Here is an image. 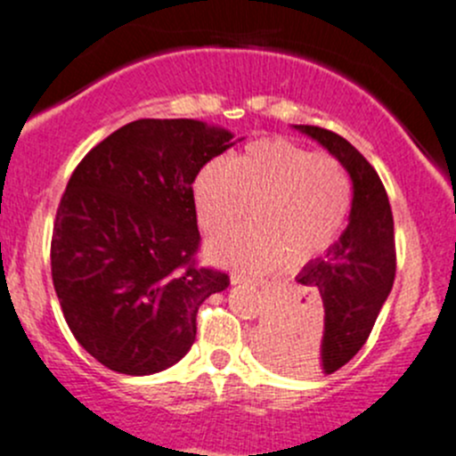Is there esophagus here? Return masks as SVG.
<instances>
[{"mask_svg":"<svg viewBox=\"0 0 456 456\" xmlns=\"http://www.w3.org/2000/svg\"><path fill=\"white\" fill-rule=\"evenodd\" d=\"M232 283L234 286H265V281H261V279L250 277V274H243V273H234Z\"/></svg>","mask_w":456,"mask_h":456,"instance_id":"34e87169","label":"esophagus"}]
</instances>
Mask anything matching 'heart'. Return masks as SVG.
Masks as SVG:
<instances>
[{"label": "heart", "instance_id": "1", "mask_svg": "<svg viewBox=\"0 0 456 456\" xmlns=\"http://www.w3.org/2000/svg\"><path fill=\"white\" fill-rule=\"evenodd\" d=\"M192 195L210 232L237 226L252 201L255 222L215 239L210 255L224 264L268 270L286 255L305 261L335 241L348 219L353 182L332 155L286 139H259L230 161H208Z\"/></svg>", "mask_w": 456, "mask_h": 456}]
</instances>
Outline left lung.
<instances>
[{
    "label": "left lung",
    "instance_id": "left-lung-1",
    "mask_svg": "<svg viewBox=\"0 0 456 456\" xmlns=\"http://www.w3.org/2000/svg\"><path fill=\"white\" fill-rule=\"evenodd\" d=\"M295 128L344 164L353 179V208L339 241L297 277L308 292L292 319L273 332L265 359L292 375H332L363 348L390 295L395 222L379 175L353 143L319 126Z\"/></svg>",
    "mask_w": 456,
    "mask_h": 456
}]
</instances>
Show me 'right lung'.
<instances>
[{
  "mask_svg": "<svg viewBox=\"0 0 456 456\" xmlns=\"http://www.w3.org/2000/svg\"><path fill=\"white\" fill-rule=\"evenodd\" d=\"M232 137L197 119H137L75 168L53 228V283L75 339L108 370L175 366L200 305L228 288L226 273L197 265L192 182Z\"/></svg>",
  "mask_w": 456,
  "mask_h": 456,
  "instance_id": "right-lung-1",
  "label": "right lung"
}]
</instances>
